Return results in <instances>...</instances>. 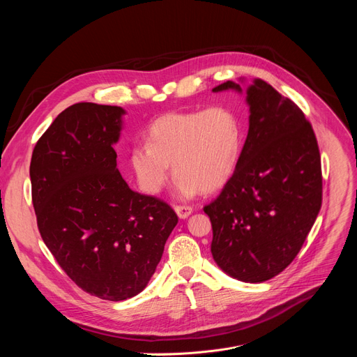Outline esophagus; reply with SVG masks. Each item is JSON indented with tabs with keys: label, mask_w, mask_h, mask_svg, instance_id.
<instances>
[{
	"label": "esophagus",
	"mask_w": 357,
	"mask_h": 357,
	"mask_svg": "<svg viewBox=\"0 0 357 357\" xmlns=\"http://www.w3.org/2000/svg\"><path fill=\"white\" fill-rule=\"evenodd\" d=\"M175 212L179 216V219H186L188 216H190V213L193 212L192 206H175Z\"/></svg>",
	"instance_id": "34e87169"
}]
</instances>
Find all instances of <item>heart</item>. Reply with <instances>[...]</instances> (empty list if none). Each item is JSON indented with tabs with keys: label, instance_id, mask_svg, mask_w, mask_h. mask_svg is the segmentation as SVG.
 Here are the masks:
<instances>
[{
	"label": "heart",
	"instance_id": "heart-1",
	"mask_svg": "<svg viewBox=\"0 0 357 357\" xmlns=\"http://www.w3.org/2000/svg\"><path fill=\"white\" fill-rule=\"evenodd\" d=\"M146 144L130 151V168L145 193L157 195L167 185L171 168L182 196L220 189L234 174L244 145L240 114L220 105L206 110L174 112L152 123Z\"/></svg>",
	"mask_w": 357,
	"mask_h": 357
}]
</instances>
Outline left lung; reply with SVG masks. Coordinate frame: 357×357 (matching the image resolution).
<instances>
[{
	"label": "left lung",
	"instance_id": "1",
	"mask_svg": "<svg viewBox=\"0 0 357 357\" xmlns=\"http://www.w3.org/2000/svg\"><path fill=\"white\" fill-rule=\"evenodd\" d=\"M241 91L225 82L213 89ZM248 134L238 165L203 208L213 229L212 256L230 277L263 282L296 257L322 205V169L311 123L261 79L247 87Z\"/></svg>",
	"mask_w": 357,
	"mask_h": 357
}]
</instances>
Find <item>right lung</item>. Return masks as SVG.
Masks as SVG:
<instances>
[{
    "instance_id": "obj_1",
    "label": "right lung",
    "mask_w": 357,
    "mask_h": 357,
    "mask_svg": "<svg viewBox=\"0 0 357 357\" xmlns=\"http://www.w3.org/2000/svg\"><path fill=\"white\" fill-rule=\"evenodd\" d=\"M123 114L96 103L68 107L38 139L29 167L43 243L77 287L107 301L146 287L178 223L168 203L131 190L119 172Z\"/></svg>"
}]
</instances>
